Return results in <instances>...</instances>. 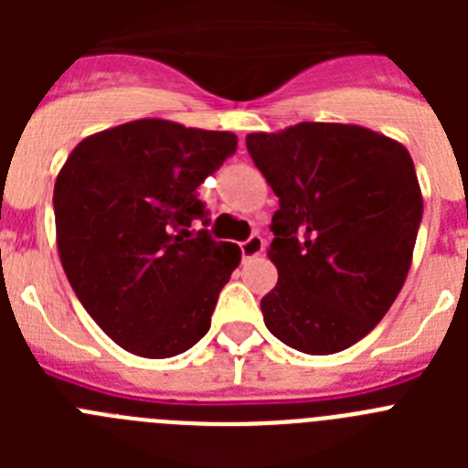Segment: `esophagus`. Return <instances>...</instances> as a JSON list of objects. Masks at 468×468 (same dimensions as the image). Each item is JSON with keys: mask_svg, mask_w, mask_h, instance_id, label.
Listing matches in <instances>:
<instances>
[{"mask_svg": "<svg viewBox=\"0 0 468 468\" xmlns=\"http://www.w3.org/2000/svg\"><path fill=\"white\" fill-rule=\"evenodd\" d=\"M262 250H264V241L260 237H250V239H248V241L241 243L243 260L258 258V255H262Z\"/></svg>", "mask_w": 468, "mask_h": 468, "instance_id": "esophagus-1", "label": "esophagus"}]
</instances>
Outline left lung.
<instances>
[{"mask_svg":"<svg viewBox=\"0 0 468 468\" xmlns=\"http://www.w3.org/2000/svg\"><path fill=\"white\" fill-rule=\"evenodd\" d=\"M248 154L279 197L262 297L283 345L328 356L363 340L403 288L421 222L410 152L356 123L302 122L248 133Z\"/></svg>","mask_w":468,"mask_h":468,"instance_id":"obj_1","label":"left lung"}]
</instances>
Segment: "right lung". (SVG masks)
I'll list each match as a JSON object with an SVG mask.
<instances>
[{"label":"right lung","mask_w":468,"mask_h":468,"mask_svg":"<svg viewBox=\"0 0 468 468\" xmlns=\"http://www.w3.org/2000/svg\"><path fill=\"white\" fill-rule=\"evenodd\" d=\"M237 150L229 131L138 119L81 140L53 187L56 243L72 291L110 340L171 358L210 328L241 248L194 231L197 187Z\"/></svg>","instance_id":"obj_1"}]
</instances>
